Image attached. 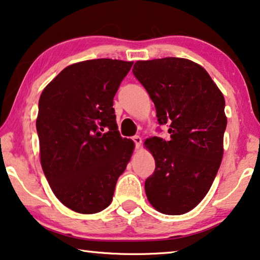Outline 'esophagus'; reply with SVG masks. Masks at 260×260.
Listing matches in <instances>:
<instances>
[{
    "mask_svg": "<svg viewBox=\"0 0 260 260\" xmlns=\"http://www.w3.org/2000/svg\"><path fill=\"white\" fill-rule=\"evenodd\" d=\"M133 141L136 144V147H137V149H139V147H141V145H142V138L139 137V136H134Z\"/></svg>",
    "mask_w": 260,
    "mask_h": 260,
    "instance_id": "1",
    "label": "esophagus"
}]
</instances>
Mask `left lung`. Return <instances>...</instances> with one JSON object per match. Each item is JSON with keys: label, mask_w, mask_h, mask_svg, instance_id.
<instances>
[{"label": "left lung", "mask_w": 260, "mask_h": 260, "mask_svg": "<svg viewBox=\"0 0 260 260\" xmlns=\"http://www.w3.org/2000/svg\"><path fill=\"white\" fill-rule=\"evenodd\" d=\"M133 73L171 135L170 141L152 137L144 143L155 160L145 181L147 200L162 214L188 213L208 193L221 165L224 98L207 71L188 59L137 61Z\"/></svg>", "instance_id": "8db88e82"}]
</instances>
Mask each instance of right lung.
<instances>
[{"label": "right lung", "instance_id": "obj_1", "mask_svg": "<svg viewBox=\"0 0 260 260\" xmlns=\"http://www.w3.org/2000/svg\"><path fill=\"white\" fill-rule=\"evenodd\" d=\"M133 61L93 59L63 69L45 87L36 121L41 164L55 197L80 214L111 203L134 142L117 130L114 96Z\"/></svg>", "mask_w": 260, "mask_h": 260}]
</instances>
